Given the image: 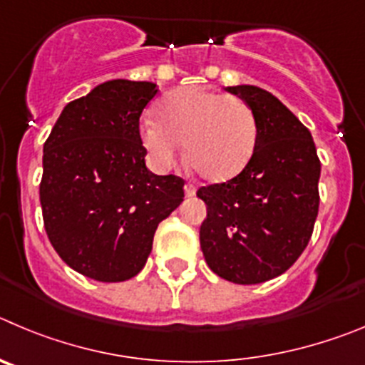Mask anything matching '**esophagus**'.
Masks as SVG:
<instances>
[{"mask_svg": "<svg viewBox=\"0 0 365 365\" xmlns=\"http://www.w3.org/2000/svg\"><path fill=\"white\" fill-rule=\"evenodd\" d=\"M183 189H185V196H195L196 195V187L195 185H190V183H185V187H183Z\"/></svg>", "mask_w": 365, "mask_h": 365, "instance_id": "34e87169", "label": "esophagus"}]
</instances>
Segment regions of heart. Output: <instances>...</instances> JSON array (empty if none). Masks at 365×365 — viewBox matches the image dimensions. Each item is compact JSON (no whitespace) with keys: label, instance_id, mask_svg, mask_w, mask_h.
I'll return each mask as SVG.
<instances>
[{"label":"heart","instance_id":"obj_1","mask_svg":"<svg viewBox=\"0 0 365 365\" xmlns=\"http://www.w3.org/2000/svg\"><path fill=\"white\" fill-rule=\"evenodd\" d=\"M158 118L140 123V140L156 169L178 162L185 143L187 162L207 182H227L251 162L258 143L255 110L238 96L189 85L167 94Z\"/></svg>","mask_w":365,"mask_h":365}]
</instances>
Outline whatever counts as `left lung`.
<instances>
[{
	"label": "left lung",
	"instance_id": "obj_1",
	"mask_svg": "<svg viewBox=\"0 0 365 365\" xmlns=\"http://www.w3.org/2000/svg\"><path fill=\"white\" fill-rule=\"evenodd\" d=\"M227 91L255 110L258 143L238 176L196 192L207 205L200 245L218 277L262 284L287 271L309 244L320 160L309 129L277 96L255 85Z\"/></svg>",
	"mask_w": 365,
	"mask_h": 365
}]
</instances>
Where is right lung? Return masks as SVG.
<instances>
[{"mask_svg":"<svg viewBox=\"0 0 365 365\" xmlns=\"http://www.w3.org/2000/svg\"><path fill=\"white\" fill-rule=\"evenodd\" d=\"M150 81L110 80L63 107L43 145L39 202L61 260L98 282L142 271L154 232L183 202V180L153 175L140 116Z\"/></svg>","mask_w":365,"mask_h":365,"instance_id":"1","label":"right lung"}]
</instances>
